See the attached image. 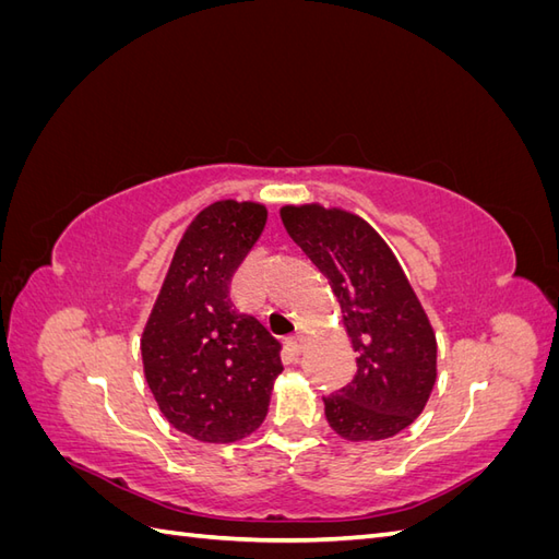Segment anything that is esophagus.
I'll use <instances>...</instances> for the list:
<instances>
[{
    "instance_id": "1",
    "label": "esophagus",
    "mask_w": 559,
    "mask_h": 559,
    "mask_svg": "<svg viewBox=\"0 0 559 559\" xmlns=\"http://www.w3.org/2000/svg\"><path fill=\"white\" fill-rule=\"evenodd\" d=\"M286 343H289V347H292V352L294 354H300L302 349H306V343H308V337L306 335H302V333H294L292 337H289V341H286Z\"/></svg>"
}]
</instances>
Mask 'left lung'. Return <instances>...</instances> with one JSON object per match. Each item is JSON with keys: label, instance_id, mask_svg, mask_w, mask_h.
I'll return each mask as SVG.
<instances>
[{"label": "left lung", "instance_id": "left-lung-1", "mask_svg": "<svg viewBox=\"0 0 559 559\" xmlns=\"http://www.w3.org/2000/svg\"><path fill=\"white\" fill-rule=\"evenodd\" d=\"M282 224L341 302L357 376L324 399L329 427L352 443L392 438L425 411L436 333L399 259L359 214L319 202L284 205Z\"/></svg>", "mask_w": 559, "mask_h": 559}]
</instances>
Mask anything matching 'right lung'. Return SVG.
Returning <instances> with one entry per match:
<instances>
[{"mask_svg":"<svg viewBox=\"0 0 559 559\" xmlns=\"http://www.w3.org/2000/svg\"><path fill=\"white\" fill-rule=\"evenodd\" d=\"M265 222V205L253 200L200 210L142 331L144 378L160 413L202 443H235L257 431L284 370L280 343L230 300V280Z\"/></svg>","mask_w":559,"mask_h":559,"instance_id":"1","label":"right lung"}]
</instances>
